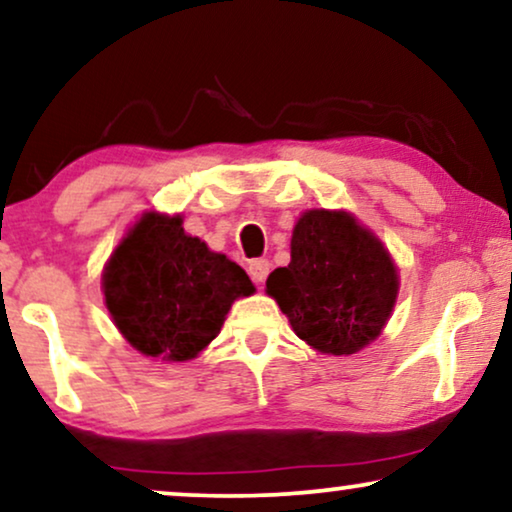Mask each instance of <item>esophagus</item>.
Segmentation results:
<instances>
[{
    "label": "esophagus",
    "mask_w": 512,
    "mask_h": 512,
    "mask_svg": "<svg viewBox=\"0 0 512 512\" xmlns=\"http://www.w3.org/2000/svg\"><path fill=\"white\" fill-rule=\"evenodd\" d=\"M268 272H270L268 258H256V261L249 263V277L254 279L256 284H263L265 277H268Z\"/></svg>",
    "instance_id": "34e87169"
}]
</instances>
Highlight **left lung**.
Here are the masks:
<instances>
[{
	"label": "left lung",
	"mask_w": 512,
	"mask_h": 512,
	"mask_svg": "<svg viewBox=\"0 0 512 512\" xmlns=\"http://www.w3.org/2000/svg\"><path fill=\"white\" fill-rule=\"evenodd\" d=\"M268 296L300 340L349 356L382 333L398 296V272L375 233L349 212L307 209L291 237V263L270 272Z\"/></svg>",
	"instance_id": "left-lung-1"
}]
</instances>
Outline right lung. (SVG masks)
Returning a JSON list of instances; mask_svg holds the SVG:
<instances>
[{
  "label": "right lung",
  "instance_id": "obj_1",
  "mask_svg": "<svg viewBox=\"0 0 512 512\" xmlns=\"http://www.w3.org/2000/svg\"><path fill=\"white\" fill-rule=\"evenodd\" d=\"M104 303L137 352L191 361L221 333L254 284L240 265L181 228V216L146 212L114 249L102 275Z\"/></svg>",
  "mask_w": 512,
  "mask_h": 512
}]
</instances>
